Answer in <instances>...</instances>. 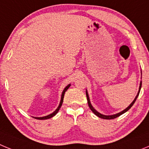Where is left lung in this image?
Segmentation results:
<instances>
[{
  "instance_id": "1",
  "label": "left lung",
  "mask_w": 149,
  "mask_h": 149,
  "mask_svg": "<svg viewBox=\"0 0 149 149\" xmlns=\"http://www.w3.org/2000/svg\"><path fill=\"white\" fill-rule=\"evenodd\" d=\"M141 86H142V81H141V82H140V84H139V91H138L137 95H136V98H134V101H132V103H131V104L129 105V106L127 107V108L125 109V110H122V112H120V113H116V114H114V115H111V116H106V115H103V114H101V113H98V111H96V110H95V109H94V107H93L92 106V104H91V103H90V100H89V95H88L87 91L86 90V98H87L88 105H89V108H90V110H92V111H93V113H94V114H95V115L97 116H98V117H99V118H101V119H116V118H117V117H119V116H121V115H122V114L125 113V112H127V110H128L129 109L131 108V107H132L133 105H134V102H135V101H136V98H137L138 95H139V92H140V89H141Z\"/></svg>"
}]
</instances>
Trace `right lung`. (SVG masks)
<instances>
[{
    "label": "right lung",
    "mask_w": 149,
    "mask_h": 149,
    "mask_svg": "<svg viewBox=\"0 0 149 149\" xmlns=\"http://www.w3.org/2000/svg\"><path fill=\"white\" fill-rule=\"evenodd\" d=\"M71 86V84H68V86H67L65 88V89H63V93H62V95H61V100H60V104H59L58 107H57V108L56 109V110H55V111L54 112V113H52L49 114V115L45 116H43V117H33L34 119H39V120H44V119H50V118H51V117L54 116L56 115V114L57 113H58L59 110H60V107H61L62 104H63V98H64V95H65V92H66V90L68 89V88H69V86Z\"/></svg>",
    "instance_id": "1"
}]
</instances>
